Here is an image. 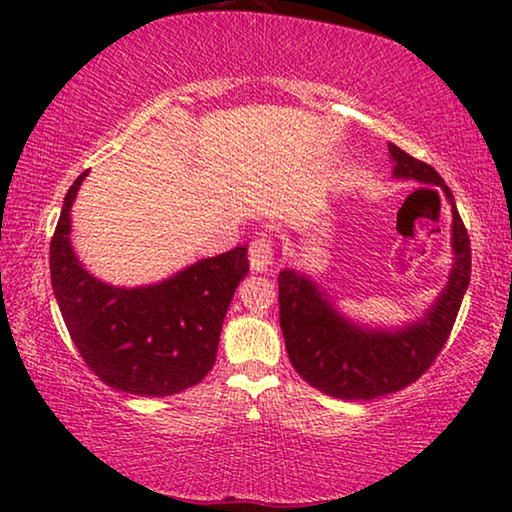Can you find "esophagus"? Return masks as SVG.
<instances>
[{
  "label": "esophagus",
  "mask_w": 512,
  "mask_h": 512,
  "mask_svg": "<svg viewBox=\"0 0 512 512\" xmlns=\"http://www.w3.org/2000/svg\"><path fill=\"white\" fill-rule=\"evenodd\" d=\"M273 241L271 237H257L250 241V253H248V259H250V268H253L255 273H264L268 271V266L273 264Z\"/></svg>",
  "instance_id": "1"
}]
</instances>
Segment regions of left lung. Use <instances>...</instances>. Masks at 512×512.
I'll use <instances>...</instances> for the list:
<instances>
[{
  "label": "left lung",
  "mask_w": 512,
  "mask_h": 512,
  "mask_svg": "<svg viewBox=\"0 0 512 512\" xmlns=\"http://www.w3.org/2000/svg\"><path fill=\"white\" fill-rule=\"evenodd\" d=\"M388 153L393 178L443 189L452 207L454 264L433 305L418 320L393 329L354 323L311 277L293 268L280 271V327L291 366L309 386L339 400H375L402 391L424 375L447 343L470 284V237L454 194L427 162L411 158L395 144H388Z\"/></svg>",
  "instance_id": "1"
}]
</instances>
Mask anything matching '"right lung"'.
<instances>
[{"label":"right lung","instance_id":"right-lung-1","mask_svg":"<svg viewBox=\"0 0 512 512\" xmlns=\"http://www.w3.org/2000/svg\"><path fill=\"white\" fill-rule=\"evenodd\" d=\"M85 176L69 187L49 248L51 287L76 350L117 391L167 397L196 386L216 361L225 311L248 273V248L146 287H112L79 262L69 241V212Z\"/></svg>","mask_w":512,"mask_h":512}]
</instances>
